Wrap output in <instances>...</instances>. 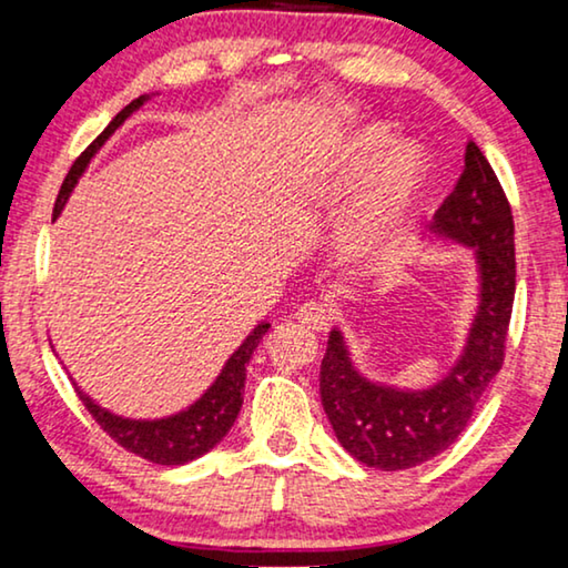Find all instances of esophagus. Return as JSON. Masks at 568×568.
<instances>
[{"instance_id": "obj_1", "label": "esophagus", "mask_w": 568, "mask_h": 568, "mask_svg": "<svg viewBox=\"0 0 568 568\" xmlns=\"http://www.w3.org/2000/svg\"><path fill=\"white\" fill-rule=\"evenodd\" d=\"M295 318H298V324L306 326L308 332H324L332 322V311L326 308L324 303L308 301V303H303L298 311H295Z\"/></svg>"}]
</instances>
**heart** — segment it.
<instances>
[{
  "instance_id": "b5f03b06",
  "label": "heart",
  "mask_w": 568,
  "mask_h": 568,
  "mask_svg": "<svg viewBox=\"0 0 568 568\" xmlns=\"http://www.w3.org/2000/svg\"><path fill=\"white\" fill-rule=\"evenodd\" d=\"M386 125H365L342 143L337 159L318 178L314 203L342 207L363 193L378 171L363 203L349 215L342 250L353 260H375L390 250L398 223L419 201L427 182V159L414 143H396Z\"/></svg>"
}]
</instances>
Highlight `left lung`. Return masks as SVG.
Masks as SVG:
<instances>
[{
	"instance_id": "left-lung-1",
	"label": "left lung",
	"mask_w": 568,
	"mask_h": 568,
	"mask_svg": "<svg viewBox=\"0 0 568 568\" xmlns=\"http://www.w3.org/2000/svg\"><path fill=\"white\" fill-rule=\"evenodd\" d=\"M435 239L474 252L478 306L466 345L443 381L398 388L357 371L334 326L322 361V404L339 445L365 466L404 470L447 450L474 417L478 398L505 363L515 301V221L491 164L474 141L458 185L429 223Z\"/></svg>"
}]
</instances>
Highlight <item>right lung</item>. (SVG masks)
<instances>
[{"mask_svg": "<svg viewBox=\"0 0 568 568\" xmlns=\"http://www.w3.org/2000/svg\"><path fill=\"white\" fill-rule=\"evenodd\" d=\"M151 94H141L139 100H133L131 105H125L121 113H118L110 125L102 131L98 139H94L82 156L77 159L74 166H71L67 180L59 190V197H55L53 205V221L59 219L63 205L74 193L79 178H82L87 166L94 159V154L105 146L110 135H113L118 128H121L128 118H131L135 110H139L143 102H146ZM270 329V322H260L250 332L234 355L229 357L223 371L219 373L211 386H207L201 398H195L187 409L178 414H170V417L162 419H131L121 417V414H113L105 406H100L92 396H87L82 388L77 386V394L82 398L87 409L94 417V422L105 429V433L113 437V440L131 450L141 458L151 463H159V466H185V463L201 458L207 450H213L223 437L229 435V429L234 427V422L242 412L244 404V381H246V363L252 361L254 349L262 342Z\"/></svg>", "mask_w": 568, "mask_h": 568, "instance_id": "1", "label": "right lung"}]
</instances>
